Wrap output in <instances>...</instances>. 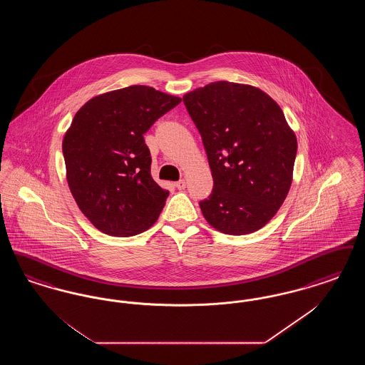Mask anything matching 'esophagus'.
<instances>
[{"instance_id":"obj_1","label":"esophagus","mask_w":365,"mask_h":365,"mask_svg":"<svg viewBox=\"0 0 365 365\" xmlns=\"http://www.w3.org/2000/svg\"><path fill=\"white\" fill-rule=\"evenodd\" d=\"M175 186H176V189H179V190H185V187H186V180H185V179H180V180H178V182L175 183Z\"/></svg>"}]
</instances>
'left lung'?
<instances>
[{"mask_svg": "<svg viewBox=\"0 0 365 365\" xmlns=\"http://www.w3.org/2000/svg\"><path fill=\"white\" fill-rule=\"evenodd\" d=\"M208 156L213 190L200 201L209 225L228 235L265 226L283 204L297 155L284 115L257 87L213 82L183 97Z\"/></svg>", "mask_w": 365, "mask_h": 365, "instance_id": "8db88e82", "label": "left lung"}]
</instances>
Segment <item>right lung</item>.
I'll list each match as a JSON object with an SVG mask.
<instances>
[{"label":"right lung","instance_id":"add662e5","mask_svg":"<svg viewBox=\"0 0 365 365\" xmlns=\"http://www.w3.org/2000/svg\"><path fill=\"white\" fill-rule=\"evenodd\" d=\"M182 100L153 87L130 86L87 101L63 140L71 192L91 225L131 237L153 226L168 191L150 175L143 134Z\"/></svg>","mask_w":365,"mask_h":365}]
</instances>
